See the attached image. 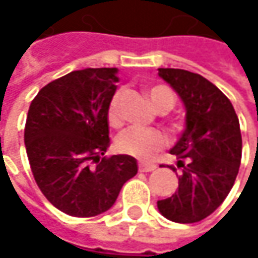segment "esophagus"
I'll return each mask as SVG.
<instances>
[{
  "label": "esophagus",
  "mask_w": 258,
  "mask_h": 258,
  "mask_svg": "<svg viewBox=\"0 0 258 258\" xmlns=\"http://www.w3.org/2000/svg\"><path fill=\"white\" fill-rule=\"evenodd\" d=\"M139 170L141 172H153V170H156V164H152V162H139Z\"/></svg>",
  "instance_id": "esophagus-1"
}]
</instances>
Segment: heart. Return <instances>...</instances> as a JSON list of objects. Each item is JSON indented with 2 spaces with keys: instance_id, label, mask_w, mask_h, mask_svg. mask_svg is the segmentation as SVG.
<instances>
[{
  "instance_id": "1",
  "label": "heart",
  "mask_w": 258,
  "mask_h": 258,
  "mask_svg": "<svg viewBox=\"0 0 258 258\" xmlns=\"http://www.w3.org/2000/svg\"><path fill=\"white\" fill-rule=\"evenodd\" d=\"M148 96H150V100L155 108H158L164 102H170L172 105L175 102L173 93L165 86L150 88ZM119 103H120V93H116L111 97L110 105H108V122H110L111 126H119L122 123ZM165 144H167V136L161 130H156V128H142V126L126 128L116 139V147L120 153L136 156L141 159H148L155 156Z\"/></svg>"
}]
</instances>
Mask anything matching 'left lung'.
<instances>
[{
    "label": "left lung",
    "instance_id": "8db88e82",
    "mask_svg": "<svg viewBox=\"0 0 258 258\" xmlns=\"http://www.w3.org/2000/svg\"><path fill=\"white\" fill-rule=\"evenodd\" d=\"M158 71L185 108V128L170 150L182 167L178 190L158 201V209L170 221L197 223L217 209L235 182L241 161L238 117L231 100L203 76L173 68Z\"/></svg>",
    "mask_w": 258,
    "mask_h": 258
}]
</instances>
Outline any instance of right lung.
I'll return each mask as SVG.
<instances>
[{"label":"right lung","instance_id":"obj_1","mask_svg":"<svg viewBox=\"0 0 258 258\" xmlns=\"http://www.w3.org/2000/svg\"><path fill=\"white\" fill-rule=\"evenodd\" d=\"M116 82L117 68L73 71L41 88L29 106V164L47 201L68 215L106 212L138 173L133 156H103L110 147L108 105Z\"/></svg>","mask_w":258,"mask_h":258}]
</instances>
